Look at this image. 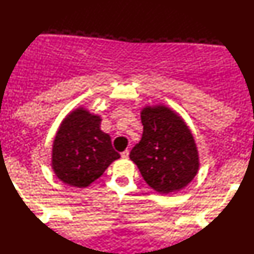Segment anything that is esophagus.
<instances>
[{
	"instance_id": "obj_1",
	"label": "esophagus",
	"mask_w": 254,
	"mask_h": 254,
	"mask_svg": "<svg viewBox=\"0 0 254 254\" xmlns=\"http://www.w3.org/2000/svg\"><path fill=\"white\" fill-rule=\"evenodd\" d=\"M129 150H125V151H123V152L121 153V156H122V158L123 159H127L129 158Z\"/></svg>"
}]
</instances>
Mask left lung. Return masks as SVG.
I'll return each mask as SVG.
<instances>
[{"instance_id": "obj_1", "label": "left lung", "mask_w": 254, "mask_h": 254, "mask_svg": "<svg viewBox=\"0 0 254 254\" xmlns=\"http://www.w3.org/2000/svg\"><path fill=\"white\" fill-rule=\"evenodd\" d=\"M143 134L130 159L146 184L159 193L182 190L199 169L193 136L183 118L165 105L146 107L140 112Z\"/></svg>"}]
</instances>
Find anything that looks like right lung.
<instances>
[{"instance_id":"add662e5","label":"right lung","mask_w":254,"mask_h":254,"mask_svg":"<svg viewBox=\"0 0 254 254\" xmlns=\"http://www.w3.org/2000/svg\"><path fill=\"white\" fill-rule=\"evenodd\" d=\"M101 117L78 108L64 118L53 144L54 172L60 181L86 188L101 177L120 153L101 130Z\"/></svg>"}]
</instances>
